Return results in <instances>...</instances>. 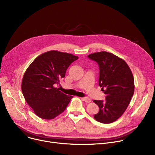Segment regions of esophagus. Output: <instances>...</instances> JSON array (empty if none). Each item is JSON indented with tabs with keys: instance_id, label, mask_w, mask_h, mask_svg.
I'll return each instance as SVG.
<instances>
[{
	"instance_id": "34e87169",
	"label": "esophagus",
	"mask_w": 155,
	"mask_h": 155,
	"mask_svg": "<svg viewBox=\"0 0 155 155\" xmlns=\"http://www.w3.org/2000/svg\"><path fill=\"white\" fill-rule=\"evenodd\" d=\"M82 100L83 101H84L86 103H90L91 101V100L90 98H87V97H84V98H82Z\"/></svg>"
}]
</instances>
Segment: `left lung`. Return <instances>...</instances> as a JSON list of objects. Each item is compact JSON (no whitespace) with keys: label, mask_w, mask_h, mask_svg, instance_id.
Returning <instances> with one entry per match:
<instances>
[{"label":"left lung","mask_w":155,"mask_h":155,"mask_svg":"<svg viewBox=\"0 0 155 155\" xmlns=\"http://www.w3.org/2000/svg\"><path fill=\"white\" fill-rule=\"evenodd\" d=\"M87 57L99 66V86L106 94L104 101H93L99 107L94 118L103 124L112 123L122 115L130 104L134 92L133 75L127 63L113 54L104 51Z\"/></svg>","instance_id":"left-lung-1"}]
</instances>
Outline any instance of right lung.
Returning a JSON list of instances; mask_svg holds the SVG:
<instances>
[{
    "instance_id": "right-lung-1",
    "label": "right lung",
    "mask_w": 155,
    "mask_h": 155,
    "mask_svg": "<svg viewBox=\"0 0 155 155\" xmlns=\"http://www.w3.org/2000/svg\"><path fill=\"white\" fill-rule=\"evenodd\" d=\"M78 58L71 54L48 51L36 57L26 69L21 90L36 115L50 120L65 110L72 97L63 93L55 86L59 84L69 66Z\"/></svg>"
}]
</instances>
